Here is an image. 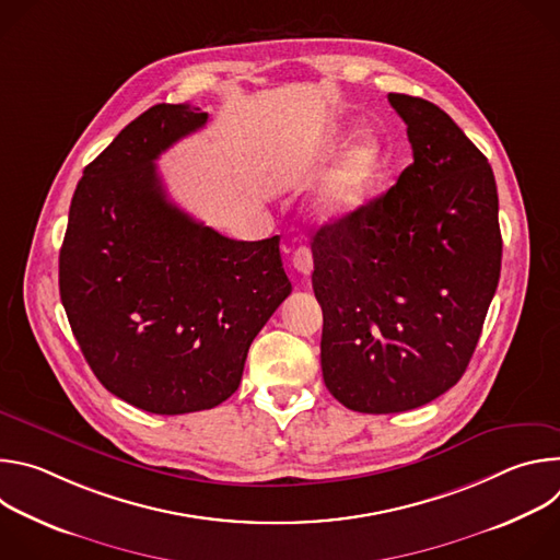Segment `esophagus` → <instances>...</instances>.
<instances>
[{"instance_id": "34e87169", "label": "esophagus", "mask_w": 560, "mask_h": 560, "mask_svg": "<svg viewBox=\"0 0 560 560\" xmlns=\"http://www.w3.org/2000/svg\"><path fill=\"white\" fill-rule=\"evenodd\" d=\"M292 266L296 272L301 275H310L312 268H314V259H312V250L305 248V246H299L294 253H292Z\"/></svg>"}]
</instances>
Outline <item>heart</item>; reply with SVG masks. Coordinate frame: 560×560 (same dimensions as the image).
<instances>
[{
    "label": "heart",
    "instance_id": "heart-1",
    "mask_svg": "<svg viewBox=\"0 0 560 560\" xmlns=\"http://www.w3.org/2000/svg\"><path fill=\"white\" fill-rule=\"evenodd\" d=\"M385 162L376 137H363L328 173L314 199V214L324 221H339L359 212L372 197Z\"/></svg>",
    "mask_w": 560,
    "mask_h": 560
}]
</instances>
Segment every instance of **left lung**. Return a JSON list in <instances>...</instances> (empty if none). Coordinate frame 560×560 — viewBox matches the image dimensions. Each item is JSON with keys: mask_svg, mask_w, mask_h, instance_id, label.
Wrapping results in <instances>:
<instances>
[{"mask_svg": "<svg viewBox=\"0 0 560 560\" xmlns=\"http://www.w3.org/2000/svg\"><path fill=\"white\" fill-rule=\"evenodd\" d=\"M415 162L312 238L322 370L354 412L421 408L463 376L501 277L492 166L432 102L387 95Z\"/></svg>", "mask_w": 560, "mask_h": 560, "instance_id": "left-lung-1", "label": "left lung"}]
</instances>
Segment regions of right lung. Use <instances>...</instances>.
<instances>
[{
	"label": "right lung",
	"instance_id": "add662e5",
	"mask_svg": "<svg viewBox=\"0 0 560 560\" xmlns=\"http://www.w3.org/2000/svg\"><path fill=\"white\" fill-rule=\"evenodd\" d=\"M208 113L156 104L84 168L59 253V294L100 383L152 415L223 404L292 292L279 236L234 242L177 208L154 162Z\"/></svg>",
	"mask_w": 560,
	"mask_h": 560
}]
</instances>
